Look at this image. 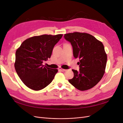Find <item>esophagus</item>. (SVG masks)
Segmentation results:
<instances>
[{
  "instance_id": "34e87169",
  "label": "esophagus",
  "mask_w": 123,
  "mask_h": 123,
  "mask_svg": "<svg viewBox=\"0 0 123 123\" xmlns=\"http://www.w3.org/2000/svg\"><path fill=\"white\" fill-rule=\"evenodd\" d=\"M58 69H59V71H62V72H65V71H66V69H62V68H59Z\"/></svg>"
}]
</instances>
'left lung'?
I'll use <instances>...</instances> for the list:
<instances>
[{
	"label": "left lung",
	"instance_id": "left-lung-1",
	"mask_svg": "<svg viewBox=\"0 0 123 123\" xmlns=\"http://www.w3.org/2000/svg\"><path fill=\"white\" fill-rule=\"evenodd\" d=\"M64 38L71 44L74 57L80 60V70H72L74 77L69 82L80 91L93 88L105 73L107 56L103 43L86 33H67Z\"/></svg>",
	"mask_w": 123,
	"mask_h": 123
}]
</instances>
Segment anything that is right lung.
Segmentation results:
<instances>
[{
	"instance_id": "obj_1",
	"label": "right lung",
	"mask_w": 123,
	"mask_h": 123,
	"mask_svg": "<svg viewBox=\"0 0 123 123\" xmlns=\"http://www.w3.org/2000/svg\"><path fill=\"white\" fill-rule=\"evenodd\" d=\"M62 36V34L33 36L24 41L17 49L15 69L26 86L38 91L52 82L58 70L44 67L42 64L51 57L54 46Z\"/></svg>"
}]
</instances>
